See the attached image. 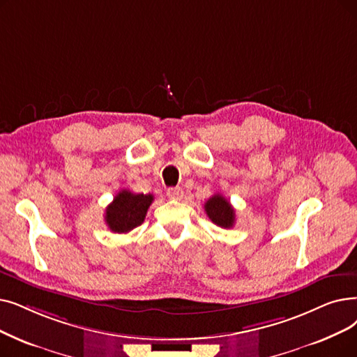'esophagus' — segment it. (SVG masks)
<instances>
[{
    "mask_svg": "<svg viewBox=\"0 0 357 357\" xmlns=\"http://www.w3.org/2000/svg\"><path fill=\"white\" fill-rule=\"evenodd\" d=\"M166 195L170 198V199H181L183 197V190L179 188V187H175V188H169L166 191Z\"/></svg>",
    "mask_w": 357,
    "mask_h": 357,
    "instance_id": "obj_1",
    "label": "esophagus"
}]
</instances>
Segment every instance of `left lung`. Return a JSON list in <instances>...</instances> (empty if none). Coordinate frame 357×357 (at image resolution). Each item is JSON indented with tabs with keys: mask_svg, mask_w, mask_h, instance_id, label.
Here are the masks:
<instances>
[{
	"mask_svg": "<svg viewBox=\"0 0 357 357\" xmlns=\"http://www.w3.org/2000/svg\"><path fill=\"white\" fill-rule=\"evenodd\" d=\"M204 210L208 219L223 229H230L235 225V210L222 194H214L207 199Z\"/></svg>",
	"mask_w": 357,
	"mask_h": 357,
	"instance_id": "8db88e82",
	"label": "left lung"
}]
</instances>
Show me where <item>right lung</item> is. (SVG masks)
<instances>
[{
	"instance_id": "right-lung-1",
	"label": "right lung",
	"mask_w": 357,
	"mask_h": 357,
	"mask_svg": "<svg viewBox=\"0 0 357 357\" xmlns=\"http://www.w3.org/2000/svg\"><path fill=\"white\" fill-rule=\"evenodd\" d=\"M153 199L151 194H134L127 190L119 191L112 203L106 207L105 222L107 227L114 234H128L144 222Z\"/></svg>"
}]
</instances>
